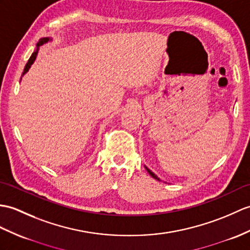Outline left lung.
<instances>
[{"mask_svg":"<svg viewBox=\"0 0 250 250\" xmlns=\"http://www.w3.org/2000/svg\"><path fill=\"white\" fill-rule=\"evenodd\" d=\"M145 168H146V169H147V171L149 172V175H150V176H151L152 178H154L155 180H159V181H161V180H160V178H158V176H156V175H155V173H153V172H152L151 170H150L148 167H146V166H145Z\"/></svg>","mask_w":250,"mask_h":250,"instance_id":"obj_1","label":"left lung"}]
</instances>
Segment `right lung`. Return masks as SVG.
Wrapping results in <instances>:
<instances>
[{"label":"right lung","instance_id":"obj_1","mask_svg":"<svg viewBox=\"0 0 250 250\" xmlns=\"http://www.w3.org/2000/svg\"><path fill=\"white\" fill-rule=\"evenodd\" d=\"M49 40H51L50 38H48V37H45V38H42L38 42V43H37V49L34 51V53L32 54V56L30 57V60H28V62H26V65H25V67H24V71H23V74H25L27 71H28V69L31 68V66L33 65V62H35V60H36V56H37V54H38V50H39V46L40 45H42L43 43H46L49 42Z\"/></svg>","mask_w":250,"mask_h":250}]
</instances>
